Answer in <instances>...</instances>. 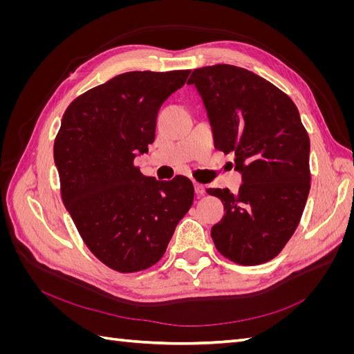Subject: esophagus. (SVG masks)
Listing matches in <instances>:
<instances>
[{
  "label": "esophagus",
  "instance_id": "34e87169",
  "mask_svg": "<svg viewBox=\"0 0 354 354\" xmlns=\"http://www.w3.org/2000/svg\"><path fill=\"white\" fill-rule=\"evenodd\" d=\"M195 192L198 196H202L203 194H205V187H203V185H201V183H195Z\"/></svg>",
  "mask_w": 354,
  "mask_h": 354
}]
</instances>
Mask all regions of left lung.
Returning <instances> with one entry per match:
<instances>
[{
  "label": "left lung",
  "mask_w": 354,
  "mask_h": 354,
  "mask_svg": "<svg viewBox=\"0 0 354 354\" xmlns=\"http://www.w3.org/2000/svg\"><path fill=\"white\" fill-rule=\"evenodd\" d=\"M205 104L214 146L234 152L236 194L208 189L226 214L214 224L217 251L242 266L273 260L301 220L310 192V138L295 103L251 71L214 65L192 72Z\"/></svg>",
  "instance_id": "left-lung-1"
}]
</instances>
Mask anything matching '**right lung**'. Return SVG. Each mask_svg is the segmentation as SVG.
<instances>
[{
  "instance_id": "1",
  "label": "right lung",
  "mask_w": 354,
  "mask_h": 354,
  "mask_svg": "<svg viewBox=\"0 0 354 354\" xmlns=\"http://www.w3.org/2000/svg\"><path fill=\"white\" fill-rule=\"evenodd\" d=\"M189 73L116 75L63 113L55 140L62 201L84 243L112 270L134 273L156 264L194 203L187 177L159 181L134 165L155 140L160 104Z\"/></svg>"
}]
</instances>
